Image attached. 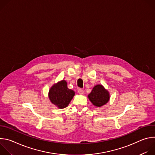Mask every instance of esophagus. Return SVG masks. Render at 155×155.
I'll use <instances>...</instances> for the list:
<instances>
[{"mask_svg": "<svg viewBox=\"0 0 155 155\" xmlns=\"http://www.w3.org/2000/svg\"><path fill=\"white\" fill-rule=\"evenodd\" d=\"M77 91H78V94H83L84 93V91H83V90L81 89V88H79V89H78Z\"/></svg>", "mask_w": 155, "mask_h": 155, "instance_id": "esophagus-1", "label": "esophagus"}]
</instances>
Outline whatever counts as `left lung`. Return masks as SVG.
I'll use <instances>...</instances> for the list:
<instances>
[{
	"mask_svg": "<svg viewBox=\"0 0 155 155\" xmlns=\"http://www.w3.org/2000/svg\"><path fill=\"white\" fill-rule=\"evenodd\" d=\"M90 101L96 107H101L109 101L110 96L108 92L101 84L95 86L91 93L88 95Z\"/></svg>",
	"mask_w": 155,
	"mask_h": 155,
	"instance_id": "8db88e82",
	"label": "left lung"
}]
</instances>
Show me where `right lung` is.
Returning a JSON list of instances; mask_svg holds the SVG:
<instances>
[{
    "label": "right lung",
    "instance_id": "obj_1",
    "mask_svg": "<svg viewBox=\"0 0 155 155\" xmlns=\"http://www.w3.org/2000/svg\"><path fill=\"white\" fill-rule=\"evenodd\" d=\"M74 94V91L69 89L67 83L64 80L54 84L49 91L50 100L59 108H64L67 107Z\"/></svg>",
    "mask_w": 155,
    "mask_h": 155
}]
</instances>
